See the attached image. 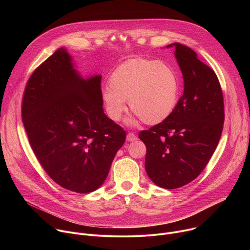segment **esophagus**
I'll return each instance as SVG.
<instances>
[{
	"label": "esophagus",
	"mask_w": 250,
	"mask_h": 250,
	"mask_svg": "<svg viewBox=\"0 0 250 250\" xmlns=\"http://www.w3.org/2000/svg\"><path fill=\"white\" fill-rule=\"evenodd\" d=\"M136 139H137V136L134 133H131V132L127 133V135H126V140L127 141H134Z\"/></svg>",
	"instance_id": "1"
}]
</instances>
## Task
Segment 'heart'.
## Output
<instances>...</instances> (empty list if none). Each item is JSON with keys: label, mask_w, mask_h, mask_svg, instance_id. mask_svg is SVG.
I'll return each instance as SVG.
<instances>
[{"label": "heart", "mask_w": 250, "mask_h": 250, "mask_svg": "<svg viewBox=\"0 0 250 250\" xmlns=\"http://www.w3.org/2000/svg\"><path fill=\"white\" fill-rule=\"evenodd\" d=\"M180 79L167 63L142 57L132 58L119 65L110 75L109 87L102 90V102L108 117L121 121L129 103L136 118L127 124L135 125L138 120L154 125L166 121L179 101Z\"/></svg>", "instance_id": "b5f03b06"}]
</instances>
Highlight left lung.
I'll list each match as a JSON object with an SVG mask.
<instances>
[{
	"mask_svg": "<svg viewBox=\"0 0 250 250\" xmlns=\"http://www.w3.org/2000/svg\"><path fill=\"white\" fill-rule=\"evenodd\" d=\"M175 57L184 93L163 123L139 132L146 146V170L151 181L176 189L195 180L220 141L225 121L224 97L216 73L190 47L178 42Z\"/></svg>",
	"mask_w": 250,
	"mask_h": 250,
	"instance_id": "left-lung-1",
	"label": "left lung"
}]
</instances>
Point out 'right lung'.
<instances>
[{
    "label": "right lung",
    "instance_id": "1",
    "mask_svg": "<svg viewBox=\"0 0 250 250\" xmlns=\"http://www.w3.org/2000/svg\"><path fill=\"white\" fill-rule=\"evenodd\" d=\"M101 79H84L61 47L34 70L22 99L35 156L54 182L80 194L103 185L126 135L104 113Z\"/></svg>",
    "mask_w": 250,
    "mask_h": 250
}]
</instances>
